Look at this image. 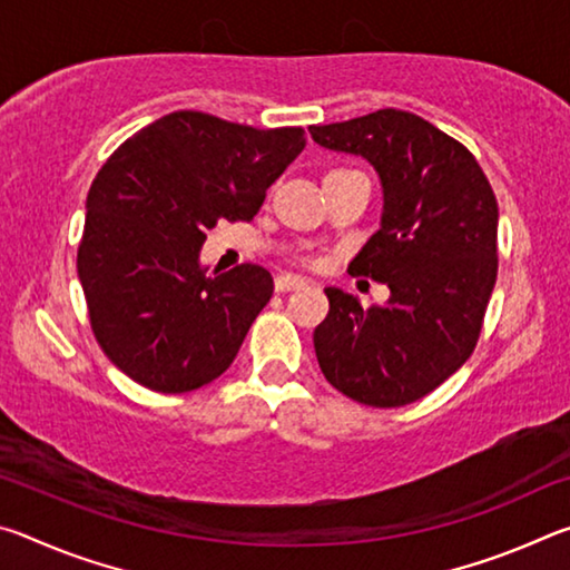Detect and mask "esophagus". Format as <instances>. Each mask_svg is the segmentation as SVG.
Masks as SVG:
<instances>
[{
  "instance_id": "esophagus-1",
  "label": "esophagus",
  "mask_w": 570,
  "mask_h": 570,
  "mask_svg": "<svg viewBox=\"0 0 570 570\" xmlns=\"http://www.w3.org/2000/svg\"><path fill=\"white\" fill-rule=\"evenodd\" d=\"M274 286H276V292H278V294H286V292H294V288H302V286H306V278H304V276L282 274V276H276Z\"/></svg>"
}]
</instances>
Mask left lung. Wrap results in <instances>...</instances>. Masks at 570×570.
Segmentation results:
<instances>
[{
	"instance_id": "obj_1",
	"label": "left lung",
	"mask_w": 570,
	"mask_h": 570,
	"mask_svg": "<svg viewBox=\"0 0 570 570\" xmlns=\"http://www.w3.org/2000/svg\"><path fill=\"white\" fill-rule=\"evenodd\" d=\"M314 142L370 160L380 173L382 226L350 268L390 286L362 308L324 288L314 330L326 382L370 407H402L468 362L498 276V200L472 153L420 115L384 108L312 125Z\"/></svg>"
}]
</instances>
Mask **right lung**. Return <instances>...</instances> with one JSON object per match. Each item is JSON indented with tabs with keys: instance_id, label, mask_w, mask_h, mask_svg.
Listing matches in <instances>:
<instances>
[{
	"instance_id": "obj_1",
	"label": "right lung",
	"mask_w": 570,
	"mask_h": 570,
	"mask_svg": "<svg viewBox=\"0 0 570 570\" xmlns=\"http://www.w3.org/2000/svg\"><path fill=\"white\" fill-rule=\"evenodd\" d=\"M306 138L216 115H163L122 142L88 193L80 276L108 360L153 392L204 387L236 360L274 294L264 266L206 274L200 246L220 218L250 220Z\"/></svg>"
}]
</instances>
